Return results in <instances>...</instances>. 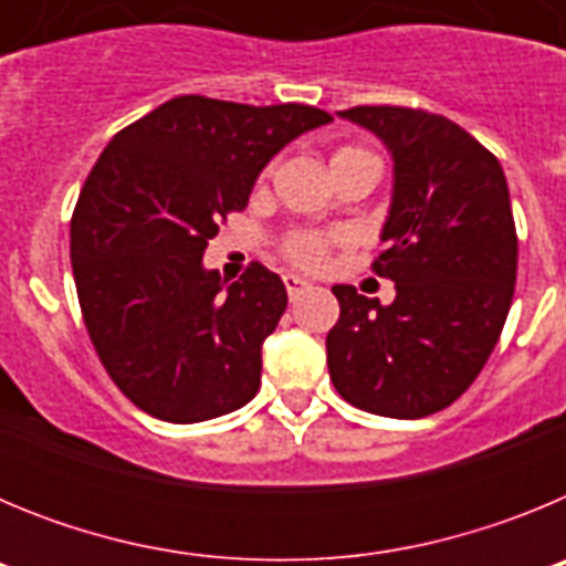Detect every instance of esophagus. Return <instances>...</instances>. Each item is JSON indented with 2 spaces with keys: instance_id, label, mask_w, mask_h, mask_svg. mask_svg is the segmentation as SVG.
Listing matches in <instances>:
<instances>
[{
  "instance_id": "obj_1",
  "label": "esophagus",
  "mask_w": 566,
  "mask_h": 566,
  "mask_svg": "<svg viewBox=\"0 0 566 566\" xmlns=\"http://www.w3.org/2000/svg\"><path fill=\"white\" fill-rule=\"evenodd\" d=\"M283 286H286L289 297H297L300 292H306V289H312V283L303 277H297V274H283Z\"/></svg>"
}]
</instances>
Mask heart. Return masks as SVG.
<instances>
[{"label": "heart", "mask_w": 566, "mask_h": 566, "mask_svg": "<svg viewBox=\"0 0 566 566\" xmlns=\"http://www.w3.org/2000/svg\"><path fill=\"white\" fill-rule=\"evenodd\" d=\"M345 161H377L368 149L359 147H339L337 153L332 155V167L334 164H345ZM269 172V169H266ZM263 172V178H266ZM332 234L323 232H292L286 240H283V254H286L289 263L300 269H319L326 263L328 249H332Z\"/></svg>", "instance_id": "b5f03b06"}]
</instances>
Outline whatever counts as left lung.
Returning a JSON list of instances; mask_svg holds the SVG:
<instances>
[{
  "mask_svg": "<svg viewBox=\"0 0 566 566\" xmlns=\"http://www.w3.org/2000/svg\"><path fill=\"white\" fill-rule=\"evenodd\" d=\"M394 158V198L374 260L391 306L334 286L328 374L345 402L419 419L457 402L496 348L516 289L518 238L502 164L444 115L352 107Z\"/></svg>",
  "mask_w": 566,
  "mask_h": 566,
  "instance_id": "left-lung-1",
  "label": "left lung"
}]
</instances>
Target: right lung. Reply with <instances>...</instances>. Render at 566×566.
I'll return each mask as SVG.
<instances>
[{
    "label": "right lung",
    "instance_id": "add662e5",
    "mask_svg": "<svg viewBox=\"0 0 566 566\" xmlns=\"http://www.w3.org/2000/svg\"><path fill=\"white\" fill-rule=\"evenodd\" d=\"M328 122L308 104L178 96L115 133L90 169L70 221L78 306L113 382L149 417L203 422L258 394L286 286L260 263L227 283L203 252L274 155Z\"/></svg>",
    "mask_w": 566,
    "mask_h": 566
}]
</instances>
